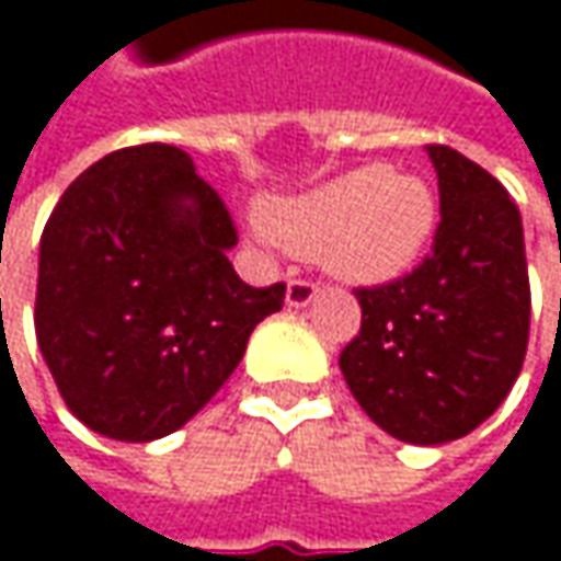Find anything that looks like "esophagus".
<instances>
[{"mask_svg": "<svg viewBox=\"0 0 561 561\" xmlns=\"http://www.w3.org/2000/svg\"><path fill=\"white\" fill-rule=\"evenodd\" d=\"M318 285L308 279H291L285 285V305L288 308H305V305H311L314 298H318Z\"/></svg>", "mask_w": 561, "mask_h": 561, "instance_id": "34e87169", "label": "esophagus"}]
</instances>
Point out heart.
Instances as JSON below:
<instances>
[{"instance_id": "1", "label": "heart", "mask_w": 561, "mask_h": 561, "mask_svg": "<svg viewBox=\"0 0 561 561\" xmlns=\"http://www.w3.org/2000/svg\"><path fill=\"white\" fill-rule=\"evenodd\" d=\"M270 237L351 285L402 279L438 230V197L422 174L387 165L334 174L263 210Z\"/></svg>"}]
</instances>
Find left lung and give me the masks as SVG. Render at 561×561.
Wrapping results in <instances>:
<instances>
[{
	"mask_svg": "<svg viewBox=\"0 0 561 561\" xmlns=\"http://www.w3.org/2000/svg\"><path fill=\"white\" fill-rule=\"evenodd\" d=\"M442 224L405 279L357 288L360 334L341 374L392 438L445 445L474 432L519 377L529 337L523 220L504 184L448 146H425Z\"/></svg>",
	"mask_w": 561,
	"mask_h": 561,
	"instance_id": "1",
	"label": "left lung"
}]
</instances>
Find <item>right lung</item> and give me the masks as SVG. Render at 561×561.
<instances>
[{
	"label": "right lung",
	"mask_w": 561,
	"mask_h": 561,
	"mask_svg": "<svg viewBox=\"0 0 561 561\" xmlns=\"http://www.w3.org/2000/svg\"><path fill=\"white\" fill-rule=\"evenodd\" d=\"M233 220L184 149L103 156L42 233L35 334L67 409L116 442H156L197 415L247 354L285 285L233 273Z\"/></svg>",
	"instance_id": "obj_1"
}]
</instances>
